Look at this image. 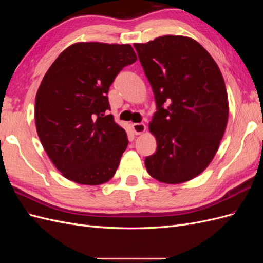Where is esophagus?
I'll return each instance as SVG.
<instances>
[{
	"label": "esophagus",
	"instance_id": "obj_1",
	"mask_svg": "<svg viewBox=\"0 0 263 263\" xmlns=\"http://www.w3.org/2000/svg\"><path fill=\"white\" fill-rule=\"evenodd\" d=\"M132 128H133L134 133L136 134V135H140V134L146 132V126H145V124H142V123L133 124L132 125Z\"/></svg>",
	"mask_w": 263,
	"mask_h": 263
}]
</instances>
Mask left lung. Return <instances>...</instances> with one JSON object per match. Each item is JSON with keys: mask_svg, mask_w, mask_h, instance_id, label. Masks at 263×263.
Instances as JSON below:
<instances>
[{"mask_svg": "<svg viewBox=\"0 0 263 263\" xmlns=\"http://www.w3.org/2000/svg\"><path fill=\"white\" fill-rule=\"evenodd\" d=\"M134 47L158 108L149 123L157 150L146 158V169L168 184L192 180L208 168L224 136L229 113L224 78L191 37L165 35Z\"/></svg>", "mask_w": 263, "mask_h": 263, "instance_id": "obj_1", "label": "left lung"}]
</instances>
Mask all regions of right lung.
I'll list each match as a JSON object with an SVG mask.
<instances>
[{"mask_svg":"<svg viewBox=\"0 0 263 263\" xmlns=\"http://www.w3.org/2000/svg\"><path fill=\"white\" fill-rule=\"evenodd\" d=\"M136 60L129 44L81 42L46 72L36 94V129L66 179L99 185L114 177L128 140L113 115H105L106 94L119 71Z\"/></svg>","mask_w":263,"mask_h":263,"instance_id":"add662e5","label":"right lung"}]
</instances>
